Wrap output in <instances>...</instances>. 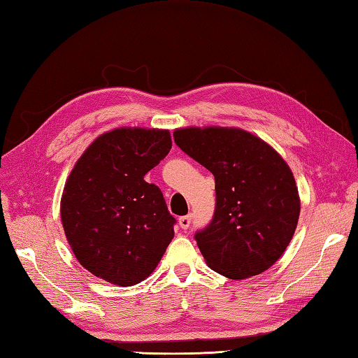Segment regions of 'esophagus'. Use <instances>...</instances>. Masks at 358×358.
<instances>
[{
	"label": "esophagus",
	"instance_id": "esophagus-1",
	"mask_svg": "<svg viewBox=\"0 0 358 358\" xmlns=\"http://www.w3.org/2000/svg\"><path fill=\"white\" fill-rule=\"evenodd\" d=\"M191 223H192V214L183 215V217L178 218V224H180L181 229H189V226H191Z\"/></svg>",
	"mask_w": 358,
	"mask_h": 358
}]
</instances>
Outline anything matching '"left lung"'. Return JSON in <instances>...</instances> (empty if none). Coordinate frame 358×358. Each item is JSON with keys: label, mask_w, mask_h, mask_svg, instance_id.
Masks as SVG:
<instances>
[{"label": "left lung", "mask_w": 358, "mask_h": 358, "mask_svg": "<svg viewBox=\"0 0 358 358\" xmlns=\"http://www.w3.org/2000/svg\"><path fill=\"white\" fill-rule=\"evenodd\" d=\"M175 144L215 177V210L195 232L204 260L234 280L269 269L285 252L300 215L294 175L269 144L234 127H189Z\"/></svg>", "instance_id": "left-lung-1"}]
</instances>
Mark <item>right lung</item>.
<instances>
[{
    "label": "right lung",
    "instance_id": "right-lung-1",
    "mask_svg": "<svg viewBox=\"0 0 358 358\" xmlns=\"http://www.w3.org/2000/svg\"><path fill=\"white\" fill-rule=\"evenodd\" d=\"M169 131L121 127L90 144L64 186L62 222L83 268L134 286L157 268L177 220L144 175L169 154Z\"/></svg>",
    "mask_w": 358,
    "mask_h": 358
}]
</instances>
